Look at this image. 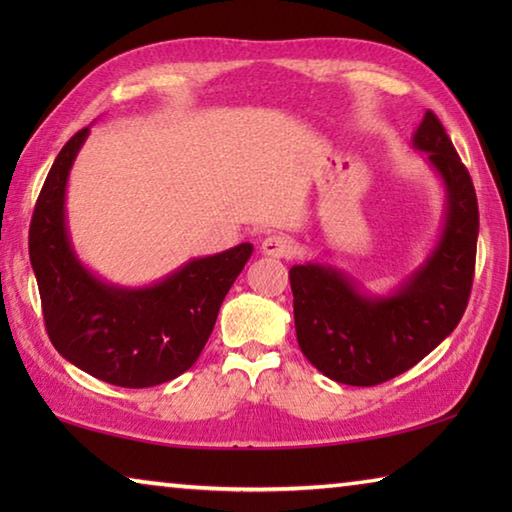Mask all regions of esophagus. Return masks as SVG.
Instances as JSON below:
<instances>
[{
    "label": "esophagus",
    "mask_w": 512,
    "mask_h": 512,
    "mask_svg": "<svg viewBox=\"0 0 512 512\" xmlns=\"http://www.w3.org/2000/svg\"><path fill=\"white\" fill-rule=\"evenodd\" d=\"M262 253L268 257H291L293 241L284 235H268L262 241Z\"/></svg>",
    "instance_id": "34e87169"
}]
</instances>
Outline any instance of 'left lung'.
Returning a JSON list of instances; mask_svg holds the SVG:
<instances>
[{"instance_id": "8db88e82", "label": "left lung", "mask_w": 512, "mask_h": 512, "mask_svg": "<svg viewBox=\"0 0 512 512\" xmlns=\"http://www.w3.org/2000/svg\"><path fill=\"white\" fill-rule=\"evenodd\" d=\"M413 146L445 185V223L427 259L388 296H370L334 266H291L298 345L325 377L375 386L402 375L454 332L472 291L479 205L470 173L431 110Z\"/></svg>"}]
</instances>
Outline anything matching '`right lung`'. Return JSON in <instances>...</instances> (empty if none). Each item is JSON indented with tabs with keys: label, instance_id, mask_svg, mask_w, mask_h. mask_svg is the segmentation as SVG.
<instances>
[{
	"label": "right lung",
	"instance_id": "add662e5",
	"mask_svg": "<svg viewBox=\"0 0 512 512\" xmlns=\"http://www.w3.org/2000/svg\"><path fill=\"white\" fill-rule=\"evenodd\" d=\"M88 135L83 128L60 149L29 228L47 334L69 363L92 377L124 388L158 386L194 366L253 244L196 257L149 287L101 280L76 257L65 216L69 169Z\"/></svg>",
	"mask_w": 512,
	"mask_h": 512
}]
</instances>
